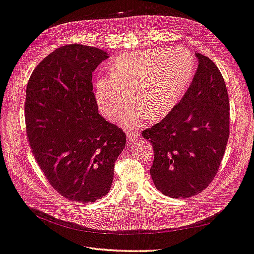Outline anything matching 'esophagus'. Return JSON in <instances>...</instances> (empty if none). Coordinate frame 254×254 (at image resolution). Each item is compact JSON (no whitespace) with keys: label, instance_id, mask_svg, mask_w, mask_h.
<instances>
[{"label":"esophagus","instance_id":"34e87169","mask_svg":"<svg viewBox=\"0 0 254 254\" xmlns=\"http://www.w3.org/2000/svg\"><path fill=\"white\" fill-rule=\"evenodd\" d=\"M139 134L136 132H133V131H127V140H128V143H133V142H136L139 140Z\"/></svg>","mask_w":254,"mask_h":254}]
</instances>
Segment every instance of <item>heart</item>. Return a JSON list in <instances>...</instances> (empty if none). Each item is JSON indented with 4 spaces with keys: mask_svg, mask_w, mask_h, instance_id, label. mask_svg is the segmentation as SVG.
Here are the masks:
<instances>
[{
    "mask_svg": "<svg viewBox=\"0 0 254 254\" xmlns=\"http://www.w3.org/2000/svg\"><path fill=\"white\" fill-rule=\"evenodd\" d=\"M195 71L194 59L182 48H155L120 57L111 65V77L95 86L100 112L111 122L120 120L132 94L135 106L129 109L123 125L141 126L145 116L156 122L166 118L186 94Z\"/></svg>",
    "mask_w": 254,
    "mask_h": 254,
    "instance_id": "1",
    "label": "heart"
}]
</instances>
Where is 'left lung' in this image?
<instances>
[{"label": "left lung", "instance_id": "obj_1", "mask_svg": "<svg viewBox=\"0 0 254 254\" xmlns=\"http://www.w3.org/2000/svg\"><path fill=\"white\" fill-rule=\"evenodd\" d=\"M192 82L174 110L142 132L152 143L149 169L156 188L170 197H190L214 180L230 135V102L216 64L195 52Z\"/></svg>", "mask_w": 254, "mask_h": 254}]
</instances>
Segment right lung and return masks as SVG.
<instances>
[{
  "label": "right lung",
  "instance_id": "1",
  "mask_svg": "<svg viewBox=\"0 0 254 254\" xmlns=\"http://www.w3.org/2000/svg\"><path fill=\"white\" fill-rule=\"evenodd\" d=\"M109 58L98 48L66 45L45 58L26 86L25 126L48 182L72 202L90 203L111 188L126 134L98 113L92 77Z\"/></svg>",
  "mask_w": 254,
  "mask_h": 254
}]
</instances>
